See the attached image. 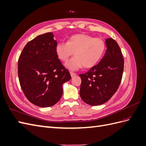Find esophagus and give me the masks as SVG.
<instances>
[{"label":"esophagus","mask_w":146,"mask_h":146,"mask_svg":"<svg viewBox=\"0 0 146 146\" xmlns=\"http://www.w3.org/2000/svg\"><path fill=\"white\" fill-rule=\"evenodd\" d=\"M70 76H71L72 77H75V76H76V75H77L76 73H74V72H70Z\"/></svg>","instance_id":"esophagus-1"}]
</instances>
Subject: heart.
Segmentation results:
<instances>
[{
    "mask_svg": "<svg viewBox=\"0 0 146 146\" xmlns=\"http://www.w3.org/2000/svg\"><path fill=\"white\" fill-rule=\"evenodd\" d=\"M106 44L102 39L94 38L89 35L77 34L70 36L67 42H60L55 46V52L59 59L65 63L70 70H77L83 66L93 67L102 58L105 51Z\"/></svg>",
    "mask_w": 146,
    "mask_h": 146,
    "instance_id": "1",
    "label": "heart"
}]
</instances>
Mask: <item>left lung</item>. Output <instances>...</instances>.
<instances>
[{
    "label": "left lung",
    "instance_id": "left-lung-1",
    "mask_svg": "<svg viewBox=\"0 0 146 146\" xmlns=\"http://www.w3.org/2000/svg\"><path fill=\"white\" fill-rule=\"evenodd\" d=\"M107 50L100 62L89 71L80 74L82 83L80 95L88 105L95 106L107 102L120 85L123 71L121 48L111 38L106 39Z\"/></svg>",
    "mask_w": 146,
    "mask_h": 146
}]
</instances>
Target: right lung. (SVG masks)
I'll return each mask as SVG.
<instances>
[{
    "label": "right lung",
    "mask_w": 146,
    "mask_h": 146,
    "mask_svg": "<svg viewBox=\"0 0 146 146\" xmlns=\"http://www.w3.org/2000/svg\"><path fill=\"white\" fill-rule=\"evenodd\" d=\"M54 36L48 32L29 41L18 60L22 90L31 103L40 107L58 102L63 94V84L71 78L56 54Z\"/></svg>",
    "instance_id": "right-lung-1"
}]
</instances>
